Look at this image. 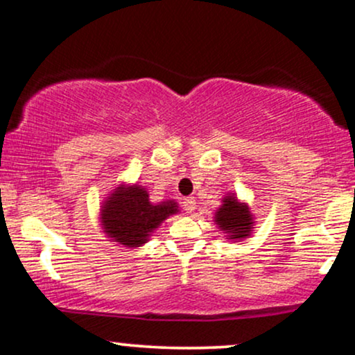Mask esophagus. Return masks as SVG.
Masks as SVG:
<instances>
[{
    "instance_id": "obj_1",
    "label": "esophagus",
    "mask_w": 355,
    "mask_h": 355,
    "mask_svg": "<svg viewBox=\"0 0 355 355\" xmlns=\"http://www.w3.org/2000/svg\"><path fill=\"white\" fill-rule=\"evenodd\" d=\"M195 198L193 197H185L183 198V209L187 211H193L195 210Z\"/></svg>"
}]
</instances>
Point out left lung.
Listing matches in <instances>:
<instances>
[{
    "label": "left lung",
    "instance_id": "left-lung-1",
    "mask_svg": "<svg viewBox=\"0 0 355 355\" xmlns=\"http://www.w3.org/2000/svg\"><path fill=\"white\" fill-rule=\"evenodd\" d=\"M215 223L230 240H242L252 234L254 217L247 203H240L235 195H229L222 200V207L215 211Z\"/></svg>",
    "mask_w": 355,
    "mask_h": 355
}]
</instances>
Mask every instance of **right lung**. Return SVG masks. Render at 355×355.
<instances>
[{"label":"right lung","mask_w":355,"mask_h":355,"mask_svg":"<svg viewBox=\"0 0 355 355\" xmlns=\"http://www.w3.org/2000/svg\"><path fill=\"white\" fill-rule=\"evenodd\" d=\"M177 211L175 200L155 205L144 187L120 185L101 205V225L113 242L125 247H141L148 242L153 230Z\"/></svg>","instance_id":"right-lung-1"}]
</instances>
